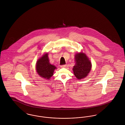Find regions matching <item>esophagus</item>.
Here are the masks:
<instances>
[{
    "instance_id": "obj_1",
    "label": "esophagus",
    "mask_w": 125,
    "mask_h": 125,
    "mask_svg": "<svg viewBox=\"0 0 125 125\" xmlns=\"http://www.w3.org/2000/svg\"><path fill=\"white\" fill-rule=\"evenodd\" d=\"M66 65H61V67H62V68H65V67H66Z\"/></svg>"
}]
</instances>
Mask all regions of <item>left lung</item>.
I'll use <instances>...</instances> for the list:
<instances>
[{"mask_svg":"<svg viewBox=\"0 0 125 125\" xmlns=\"http://www.w3.org/2000/svg\"><path fill=\"white\" fill-rule=\"evenodd\" d=\"M75 65L73 70L78 79L86 77L90 71L92 65L86 55L83 52L78 53L75 55Z\"/></svg>","mask_w":125,"mask_h":125,"instance_id":"obj_1","label":"left lung"}]
</instances>
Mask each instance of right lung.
Here are the masks:
<instances>
[{
    "mask_svg": "<svg viewBox=\"0 0 125 125\" xmlns=\"http://www.w3.org/2000/svg\"><path fill=\"white\" fill-rule=\"evenodd\" d=\"M48 53L44 54L39 59L36 64V70L42 78L49 80L53 75L54 71L57 67L50 64L48 57Z\"/></svg>",
    "mask_w": 125,
    "mask_h": 125,
    "instance_id": "obj_1",
    "label": "right lung"
}]
</instances>
